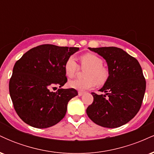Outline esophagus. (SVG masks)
I'll return each mask as SVG.
<instances>
[{"instance_id":"1","label":"esophagus","mask_w":154,"mask_h":154,"mask_svg":"<svg viewBox=\"0 0 154 154\" xmlns=\"http://www.w3.org/2000/svg\"><path fill=\"white\" fill-rule=\"evenodd\" d=\"M83 94H84V92H82V91L78 92V95H79V96H81V95H82Z\"/></svg>"}]
</instances>
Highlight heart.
Wrapping results in <instances>:
<instances>
[{
  "instance_id": "heart-1",
  "label": "heart",
  "mask_w": 154,
  "mask_h": 154,
  "mask_svg": "<svg viewBox=\"0 0 154 154\" xmlns=\"http://www.w3.org/2000/svg\"><path fill=\"white\" fill-rule=\"evenodd\" d=\"M82 68H88L85 72V78L76 79L69 82L70 88L79 91L91 89L97 84L101 85L107 81L109 72L103 66L101 58L93 54H83L79 58ZM79 70V66L73 56H69L64 63V72L67 77H74Z\"/></svg>"
}]
</instances>
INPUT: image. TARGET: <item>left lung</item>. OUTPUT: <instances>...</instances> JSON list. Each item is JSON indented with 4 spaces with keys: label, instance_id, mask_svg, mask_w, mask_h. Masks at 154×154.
Returning <instances> with one entry per match:
<instances>
[{
    "label": "left lung",
    "instance_id": "1",
    "mask_svg": "<svg viewBox=\"0 0 154 154\" xmlns=\"http://www.w3.org/2000/svg\"><path fill=\"white\" fill-rule=\"evenodd\" d=\"M106 61L109 76L100 90L92 93L93 101L86 109L88 117L103 128H116L130 122L142 105L146 82L135 58L116 47L88 48Z\"/></svg>",
    "mask_w": 154,
    "mask_h": 154
}]
</instances>
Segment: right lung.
I'll return each instance as SVG.
<instances>
[{
    "instance_id": "1",
    "label": "right lung",
    "mask_w": 154,
    "mask_h": 154,
    "mask_svg": "<svg viewBox=\"0 0 154 154\" xmlns=\"http://www.w3.org/2000/svg\"><path fill=\"white\" fill-rule=\"evenodd\" d=\"M77 51L79 48L44 44L28 51L15 63L10 96L16 112L26 124L47 128L64 117L68 102L78 93L74 88L51 89L67 82L64 63Z\"/></svg>"
}]
</instances>
